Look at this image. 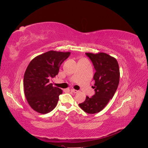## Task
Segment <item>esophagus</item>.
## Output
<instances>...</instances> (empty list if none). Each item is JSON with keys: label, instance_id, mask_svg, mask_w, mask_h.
Returning a JSON list of instances; mask_svg holds the SVG:
<instances>
[{"label": "esophagus", "instance_id": "esophagus-1", "mask_svg": "<svg viewBox=\"0 0 148 148\" xmlns=\"http://www.w3.org/2000/svg\"><path fill=\"white\" fill-rule=\"evenodd\" d=\"M71 91L73 92V93H77L78 92V90H76V89H71Z\"/></svg>", "mask_w": 148, "mask_h": 148}]
</instances>
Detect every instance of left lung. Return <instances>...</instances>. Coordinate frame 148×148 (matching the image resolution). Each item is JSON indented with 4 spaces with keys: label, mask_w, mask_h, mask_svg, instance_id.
I'll list each match as a JSON object with an SVG mask.
<instances>
[{
    "label": "left lung",
    "mask_w": 148,
    "mask_h": 148,
    "mask_svg": "<svg viewBox=\"0 0 148 148\" xmlns=\"http://www.w3.org/2000/svg\"><path fill=\"white\" fill-rule=\"evenodd\" d=\"M86 54L96 70L92 86L96 92L91 97L86 96L79 106L85 112L93 114L101 111L113 97L119 86L120 70L117 59L106 53L86 52Z\"/></svg>",
    "instance_id": "1"
}]
</instances>
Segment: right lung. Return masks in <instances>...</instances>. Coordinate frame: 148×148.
I'll return each instance as SVG.
<instances>
[{
  "label": "right lung",
  "mask_w": 148,
  "mask_h": 148,
  "mask_svg": "<svg viewBox=\"0 0 148 148\" xmlns=\"http://www.w3.org/2000/svg\"><path fill=\"white\" fill-rule=\"evenodd\" d=\"M70 52L49 51L34 57L24 75V92L28 104L34 111L45 114L55 108L62 90L49 83L59 73V67Z\"/></svg>",
  "instance_id": "obj_1"
}]
</instances>
